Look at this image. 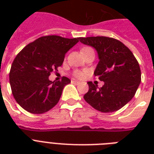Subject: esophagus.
Returning <instances> with one entry per match:
<instances>
[{
    "label": "esophagus",
    "mask_w": 154,
    "mask_h": 154,
    "mask_svg": "<svg viewBox=\"0 0 154 154\" xmlns=\"http://www.w3.org/2000/svg\"><path fill=\"white\" fill-rule=\"evenodd\" d=\"M72 83H73V84H79L80 82L76 81V80H72Z\"/></svg>",
    "instance_id": "esophagus-1"
}]
</instances>
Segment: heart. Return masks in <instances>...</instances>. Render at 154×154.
I'll return each mask as SVG.
<instances>
[{
  "label": "heart",
  "mask_w": 154,
  "mask_h": 154,
  "mask_svg": "<svg viewBox=\"0 0 154 154\" xmlns=\"http://www.w3.org/2000/svg\"><path fill=\"white\" fill-rule=\"evenodd\" d=\"M88 49V47H86V48H84V49H82V50H84V49ZM75 75H76V77L82 78V77H85V73L84 72H75Z\"/></svg>",
  "instance_id": "heart-1"
}]
</instances>
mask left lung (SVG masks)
<instances>
[{"instance_id": "obj_1", "label": "left lung", "mask_w": 154, "mask_h": 154, "mask_svg": "<svg viewBox=\"0 0 154 154\" xmlns=\"http://www.w3.org/2000/svg\"><path fill=\"white\" fill-rule=\"evenodd\" d=\"M82 44L97 52L99 62L94 71L104 85L101 88L88 82L89 91L84 99L95 109L112 112L120 109L134 97L141 83V69L128 47L107 37H79Z\"/></svg>"}]
</instances>
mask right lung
Returning a JSON list of instances; mask_svg holds the SVG:
<instances>
[{
	"label": "right lung",
	"instance_id": "1",
	"mask_svg": "<svg viewBox=\"0 0 154 154\" xmlns=\"http://www.w3.org/2000/svg\"><path fill=\"white\" fill-rule=\"evenodd\" d=\"M78 42V37L45 36L27 45L17 55L11 66L9 83L16 101L24 109L41 114L57 104L64 87L71 81L65 77L61 82H52L49 77Z\"/></svg>",
	"mask_w": 154,
	"mask_h": 154
}]
</instances>
